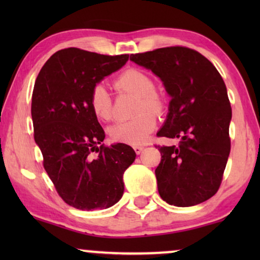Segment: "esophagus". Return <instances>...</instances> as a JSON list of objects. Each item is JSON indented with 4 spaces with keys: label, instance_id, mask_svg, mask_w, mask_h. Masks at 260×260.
Segmentation results:
<instances>
[{
    "label": "esophagus",
    "instance_id": "1",
    "mask_svg": "<svg viewBox=\"0 0 260 260\" xmlns=\"http://www.w3.org/2000/svg\"><path fill=\"white\" fill-rule=\"evenodd\" d=\"M143 149H144V148H143V147H141V145H136V147H134V150L136 151V154H137V155H140L141 152L143 151Z\"/></svg>",
    "mask_w": 260,
    "mask_h": 260
}]
</instances>
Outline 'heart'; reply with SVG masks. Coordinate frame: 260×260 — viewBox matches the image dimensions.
Wrapping results in <instances>:
<instances>
[{
    "mask_svg": "<svg viewBox=\"0 0 260 260\" xmlns=\"http://www.w3.org/2000/svg\"><path fill=\"white\" fill-rule=\"evenodd\" d=\"M118 92L133 94L137 98L135 116L126 122H118L109 127L113 141L129 145H140L147 142L156 126L155 113L162 112L163 99L156 93L155 81L147 73L137 69L124 71L113 81ZM90 108L99 120L109 122L112 118V99L105 85L97 84L92 87Z\"/></svg>",
    "mask_w": 260,
    "mask_h": 260,
    "instance_id": "heart-1",
    "label": "heart"
}]
</instances>
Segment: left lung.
<instances>
[{
  "label": "left lung",
  "mask_w": 260,
  "mask_h": 260,
  "mask_svg": "<svg viewBox=\"0 0 260 260\" xmlns=\"http://www.w3.org/2000/svg\"><path fill=\"white\" fill-rule=\"evenodd\" d=\"M151 70L172 97L159 137L181 138L179 147H159L155 170L159 197L189 207L218 191L231 151L232 118L226 85L214 65L194 49L173 46L130 55Z\"/></svg>",
  "instance_id": "obj_1"
}]
</instances>
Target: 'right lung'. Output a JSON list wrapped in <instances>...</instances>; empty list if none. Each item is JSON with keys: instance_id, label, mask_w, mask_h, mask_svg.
<instances>
[{"instance_id": "obj_1", "label": "right lung", "mask_w": 260, "mask_h": 260, "mask_svg": "<svg viewBox=\"0 0 260 260\" xmlns=\"http://www.w3.org/2000/svg\"><path fill=\"white\" fill-rule=\"evenodd\" d=\"M129 54L104 55L65 48L49 58L31 95L34 140L60 198L81 211L118 202L123 174L136 152L130 145L105 147V133L90 108L92 87L125 65Z\"/></svg>"}]
</instances>
